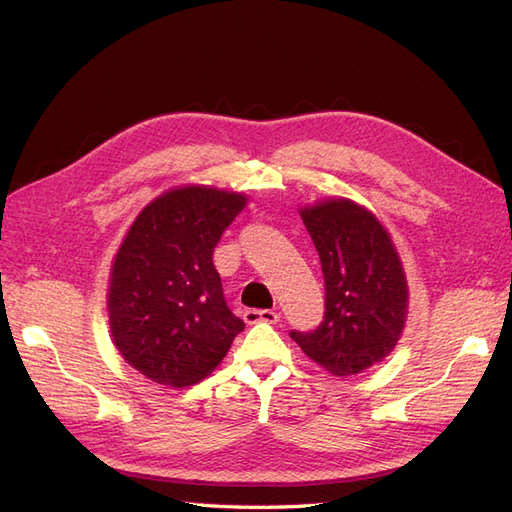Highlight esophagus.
<instances>
[{
  "label": "esophagus",
  "instance_id": "1",
  "mask_svg": "<svg viewBox=\"0 0 512 512\" xmlns=\"http://www.w3.org/2000/svg\"><path fill=\"white\" fill-rule=\"evenodd\" d=\"M243 320L247 324H256V322H267V324H275L280 320V314L273 312V309H245L243 312Z\"/></svg>",
  "mask_w": 512,
  "mask_h": 512
}]
</instances>
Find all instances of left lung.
<instances>
[{"label":"left lung","mask_w":512,"mask_h":512,"mask_svg":"<svg viewBox=\"0 0 512 512\" xmlns=\"http://www.w3.org/2000/svg\"><path fill=\"white\" fill-rule=\"evenodd\" d=\"M320 256L324 318L314 331H290L309 359L333 376L382 361L404 331L408 286L395 245L378 218L346 198L301 211Z\"/></svg>","instance_id":"8db88e82"}]
</instances>
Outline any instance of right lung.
Masks as SVG:
<instances>
[{
  "mask_svg": "<svg viewBox=\"0 0 512 512\" xmlns=\"http://www.w3.org/2000/svg\"><path fill=\"white\" fill-rule=\"evenodd\" d=\"M245 196L190 185L134 220L111 271L108 320L119 354L158 384L190 386L220 365L245 322L226 305L213 250Z\"/></svg>",
  "mask_w": 512,
  "mask_h": 512,
  "instance_id": "add662e5",
  "label": "right lung"
}]
</instances>
